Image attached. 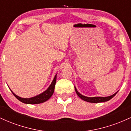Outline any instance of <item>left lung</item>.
Returning <instances> with one entry per match:
<instances>
[{"mask_svg":"<svg viewBox=\"0 0 131 131\" xmlns=\"http://www.w3.org/2000/svg\"><path fill=\"white\" fill-rule=\"evenodd\" d=\"M75 88V91H76V94L81 99H82L84 101L88 102H91V103H100V102H106V101H108V100L112 99L113 97H115V95L117 94V92H116L115 94H114L112 95L109 96V97H85V96L82 95L81 94H79L78 92L77 89H76V88Z\"/></svg>","mask_w":131,"mask_h":131,"instance_id":"left-lung-1","label":"left lung"}]
</instances>
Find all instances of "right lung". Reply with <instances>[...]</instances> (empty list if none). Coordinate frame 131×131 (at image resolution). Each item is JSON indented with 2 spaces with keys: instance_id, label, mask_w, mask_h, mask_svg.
Returning <instances> with one entry per match:
<instances>
[{
  "instance_id": "obj_1",
  "label": "right lung",
  "mask_w": 131,
  "mask_h": 131,
  "mask_svg": "<svg viewBox=\"0 0 131 131\" xmlns=\"http://www.w3.org/2000/svg\"><path fill=\"white\" fill-rule=\"evenodd\" d=\"M57 81V74L55 75V78H54L53 81H52V84H51L49 88L46 90V91L43 92V93L40 94L36 96V97H32V98L29 99H24L19 97L17 96L12 91V94L14 95L15 97H16L18 100H19L20 102H23L24 103H27V104H39V103H43V102L47 101L49 99L52 97V95L53 94L54 89H55V83H56Z\"/></svg>"
}]
</instances>
